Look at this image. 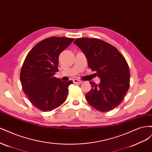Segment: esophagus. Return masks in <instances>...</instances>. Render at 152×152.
<instances>
[{
    "label": "esophagus",
    "mask_w": 152,
    "mask_h": 152,
    "mask_svg": "<svg viewBox=\"0 0 152 152\" xmlns=\"http://www.w3.org/2000/svg\"><path fill=\"white\" fill-rule=\"evenodd\" d=\"M73 82H74L75 84H81V83H82V81L80 80L79 79H74L73 80Z\"/></svg>",
    "instance_id": "1"
}]
</instances>
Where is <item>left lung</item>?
<instances>
[{"label":"left lung","mask_w":152,"mask_h":152,"mask_svg":"<svg viewBox=\"0 0 152 152\" xmlns=\"http://www.w3.org/2000/svg\"><path fill=\"white\" fill-rule=\"evenodd\" d=\"M96 71L101 82H90L92 88L86 94L88 103L100 112H109L121 104L129 87L130 72L126 59L111 44L98 39L79 38L74 42Z\"/></svg>","instance_id":"1"}]
</instances>
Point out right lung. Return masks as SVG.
I'll return each mask as SVG.
<instances>
[{
	"label": "right lung",
	"instance_id": "1",
	"mask_svg": "<svg viewBox=\"0 0 152 152\" xmlns=\"http://www.w3.org/2000/svg\"><path fill=\"white\" fill-rule=\"evenodd\" d=\"M74 39L52 37L40 41L27 54L20 73L24 93L36 108L50 112L61 105L67 98L72 80L54 77L59 71L60 53Z\"/></svg>",
	"mask_w": 152,
	"mask_h": 152
}]
</instances>
